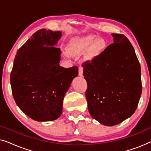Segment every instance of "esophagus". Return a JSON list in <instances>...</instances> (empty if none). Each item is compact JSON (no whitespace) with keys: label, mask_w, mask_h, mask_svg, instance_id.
I'll list each match as a JSON object with an SVG mask.
<instances>
[{"label":"esophagus","mask_w":151,"mask_h":151,"mask_svg":"<svg viewBox=\"0 0 151 151\" xmlns=\"http://www.w3.org/2000/svg\"><path fill=\"white\" fill-rule=\"evenodd\" d=\"M78 75L80 76H83V68L82 67H79V69H78Z\"/></svg>","instance_id":"esophagus-1"}]
</instances>
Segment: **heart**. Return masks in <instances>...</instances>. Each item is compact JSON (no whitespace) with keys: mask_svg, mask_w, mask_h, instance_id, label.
Segmentation results:
<instances>
[{"mask_svg":"<svg viewBox=\"0 0 151 151\" xmlns=\"http://www.w3.org/2000/svg\"><path fill=\"white\" fill-rule=\"evenodd\" d=\"M107 47V42L104 38L93 35H88L74 39L68 46V52L73 56H81L86 53V58L92 61L98 58ZM68 55V53H66Z\"/></svg>","mask_w":151,"mask_h":151,"instance_id":"1","label":"heart"}]
</instances>
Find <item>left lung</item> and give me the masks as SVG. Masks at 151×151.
<instances>
[{"instance_id": "obj_1", "label": "left lung", "mask_w": 151, "mask_h": 151, "mask_svg": "<svg viewBox=\"0 0 151 151\" xmlns=\"http://www.w3.org/2000/svg\"><path fill=\"white\" fill-rule=\"evenodd\" d=\"M113 43L91 63H83L86 98L92 117L111 127L135 113L142 94L141 67L127 37L112 34Z\"/></svg>"}]
</instances>
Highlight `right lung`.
Instances as JSON below:
<instances>
[{"label":"right lung","instance_id":"obj_1","mask_svg":"<svg viewBox=\"0 0 151 151\" xmlns=\"http://www.w3.org/2000/svg\"><path fill=\"white\" fill-rule=\"evenodd\" d=\"M62 32L42 29L17 51L10 75L14 100L34 120L53 121L62 114L65 95L78 75V67L59 65L61 51L55 47Z\"/></svg>","mask_w":151,"mask_h":151}]
</instances>
